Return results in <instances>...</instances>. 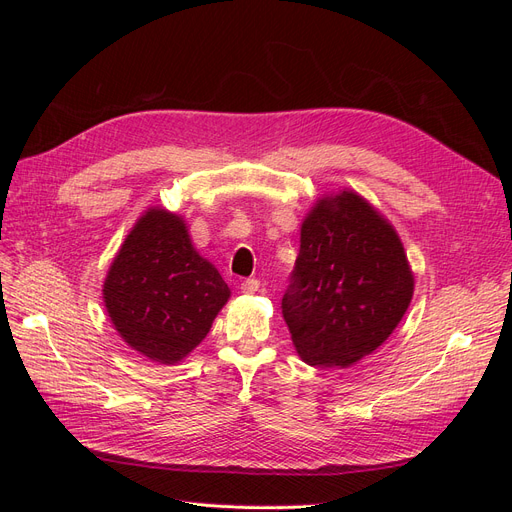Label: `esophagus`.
Masks as SVG:
<instances>
[{
	"label": "esophagus",
	"instance_id": "esophagus-1",
	"mask_svg": "<svg viewBox=\"0 0 512 512\" xmlns=\"http://www.w3.org/2000/svg\"><path fill=\"white\" fill-rule=\"evenodd\" d=\"M258 288H260V280H256V277H247V280L241 282V292L245 294H254L258 292Z\"/></svg>",
	"mask_w": 512,
	"mask_h": 512
}]
</instances>
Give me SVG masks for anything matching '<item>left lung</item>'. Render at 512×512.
Returning a JSON list of instances; mask_svg holds the SVG:
<instances>
[{
  "mask_svg": "<svg viewBox=\"0 0 512 512\" xmlns=\"http://www.w3.org/2000/svg\"><path fill=\"white\" fill-rule=\"evenodd\" d=\"M395 228L352 190L324 196L301 226L282 314L301 359L350 367L386 342L412 301Z\"/></svg>",
  "mask_w": 512,
  "mask_h": 512,
  "instance_id": "left-lung-1",
  "label": "left lung"
}]
</instances>
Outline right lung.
I'll return each instance as SVG.
<instances>
[{
	"label": "right lung",
	"mask_w": 512,
	"mask_h": 512,
	"mask_svg": "<svg viewBox=\"0 0 512 512\" xmlns=\"http://www.w3.org/2000/svg\"><path fill=\"white\" fill-rule=\"evenodd\" d=\"M102 294L123 342L173 365L207 337L230 288L194 250L183 218L153 207L119 247Z\"/></svg>",
	"instance_id": "1"
}]
</instances>
